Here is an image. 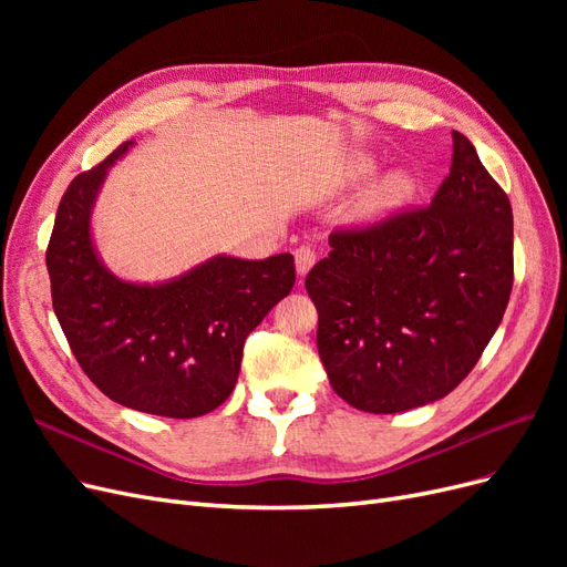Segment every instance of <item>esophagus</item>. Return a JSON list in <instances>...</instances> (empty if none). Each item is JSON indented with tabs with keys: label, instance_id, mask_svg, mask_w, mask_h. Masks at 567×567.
Masks as SVG:
<instances>
[{
	"label": "esophagus",
	"instance_id": "esophagus-1",
	"mask_svg": "<svg viewBox=\"0 0 567 567\" xmlns=\"http://www.w3.org/2000/svg\"><path fill=\"white\" fill-rule=\"evenodd\" d=\"M315 260H317V255L310 246L296 248V269H298L300 277H307V271L315 267Z\"/></svg>",
	"mask_w": 567,
	"mask_h": 567
}]
</instances>
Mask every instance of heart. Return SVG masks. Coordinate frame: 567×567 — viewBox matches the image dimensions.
I'll return each instance as SVG.
<instances>
[{"instance_id":"b5f03b06","label":"heart","mask_w":567,"mask_h":567,"mask_svg":"<svg viewBox=\"0 0 567 567\" xmlns=\"http://www.w3.org/2000/svg\"><path fill=\"white\" fill-rule=\"evenodd\" d=\"M375 161L371 156H354L348 165V179L362 182L373 175ZM416 194V177L409 169H390L375 179L362 198L354 205V219L359 225H381V221L398 215Z\"/></svg>"}]
</instances>
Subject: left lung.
Wrapping results in <instances>:
<instances>
[{"label": "left lung", "instance_id": "8db88e82", "mask_svg": "<svg viewBox=\"0 0 567 567\" xmlns=\"http://www.w3.org/2000/svg\"><path fill=\"white\" fill-rule=\"evenodd\" d=\"M433 203L329 236L307 274L331 388L369 414L433 404L477 364L513 288V213L475 146L452 132Z\"/></svg>", "mask_w": 567, "mask_h": 567}]
</instances>
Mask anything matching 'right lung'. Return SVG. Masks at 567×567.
<instances>
[{"instance_id":"1","label":"right lung","mask_w":567,"mask_h":567,"mask_svg":"<svg viewBox=\"0 0 567 567\" xmlns=\"http://www.w3.org/2000/svg\"><path fill=\"white\" fill-rule=\"evenodd\" d=\"M125 142L68 186L47 248L51 300L90 381L134 411L196 419L225 402L248 333L296 284L293 255H213L179 277L125 281L104 265L92 213Z\"/></svg>"}]
</instances>
